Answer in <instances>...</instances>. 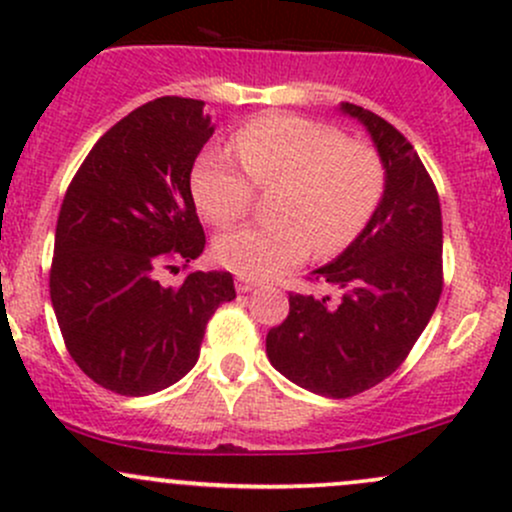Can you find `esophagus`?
<instances>
[{"label": "esophagus", "mask_w": 512, "mask_h": 512, "mask_svg": "<svg viewBox=\"0 0 512 512\" xmlns=\"http://www.w3.org/2000/svg\"><path fill=\"white\" fill-rule=\"evenodd\" d=\"M235 286H238L240 294H247V291H255L257 289V282H252V279H238V282H235Z\"/></svg>", "instance_id": "obj_1"}]
</instances>
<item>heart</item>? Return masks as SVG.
<instances>
[{"mask_svg":"<svg viewBox=\"0 0 512 512\" xmlns=\"http://www.w3.org/2000/svg\"><path fill=\"white\" fill-rule=\"evenodd\" d=\"M230 153L211 148L194 162L192 196L216 226L240 221L252 185L277 184L274 221L226 233L216 257L245 279H272L316 252L330 257L359 238L384 196V162L372 145L294 114H257L230 136Z\"/></svg>","mask_w":512,"mask_h":512,"instance_id":"obj_1","label":"heart"}]
</instances>
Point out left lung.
<instances>
[{"instance_id": "left-lung-1", "label": "left lung", "mask_w": 512, "mask_h": 512, "mask_svg": "<svg viewBox=\"0 0 512 512\" xmlns=\"http://www.w3.org/2000/svg\"><path fill=\"white\" fill-rule=\"evenodd\" d=\"M340 111L372 136L384 196L355 243L311 272L335 296L289 294V316L267 333L272 367L328 398L357 396L396 372L442 294V211L428 170L389 121L347 101Z\"/></svg>"}]
</instances>
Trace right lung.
<instances>
[{
  "label": "right lung",
  "mask_w": 512,
  "mask_h": 512,
  "mask_svg": "<svg viewBox=\"0 0 512 512\" xmlns=\"http://www.w3.org/2000/svg\"><path fill=\"white\" fill-rule=\"evenodd\" d=\"M211 136L204 101H148L97 140L60 206L55 318L77 367L121 396L182 379L213 311L235 299L230 272H189L179 286L160 279L204 252L189 179Z\"/></svg>",
  "instance_id": "add662e5"
}]
</instances>
